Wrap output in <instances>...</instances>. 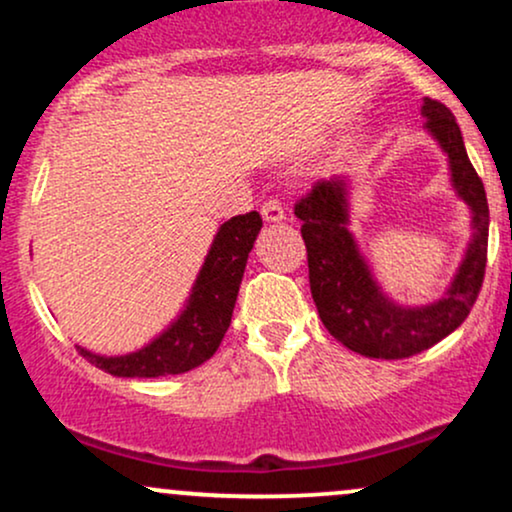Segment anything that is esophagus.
<instances>
[{"label":"esophagus","instance_id":"1","mask_svg":"<svg viewBox=\"0 0 512 512\" xmlns=\"http://www.w3.org/2000/svg\"><path fill=\"white\" fill-rule=\"evenodd\" d=\"M262 219L267 223H279L286 219V211H284V204L279 202V199H267V202L262 204Z\"/></svg>","mask_w":512,"mask_h":512}]
</instances>
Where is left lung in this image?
<instances>
[{
    "instance_id": "obj_1",
    "label": "left lung",
    "mask_w": 512,
    "mask_h": 512,
    "mask_svg": "<svg viewBox=\"0 0 512 512\" xmlns=\"http://www.w3.org/2000/svg\"><path fill=\"white\" fill-rule=\"evenodd\" d=\"M421 115L426 117L428 132L448 154L457 197L472 209V240L440 301L407 308L385 296L349 231V192L344 178L315 182L293 209L303 221L310 293L322 325L346 349L368 358H409L455 332L477 301L486 272L489 204L484 182L469 163L455 115L433 98H426Z\"/></svg>"
}]
</instances>
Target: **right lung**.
Here are the masks:
<instances>
[{
  "mask_svg": "<svg viewBox=\"0 0 512 512\" xmlns=\"http://www.w3.org/2000/svg\"><path fill=\"white\" fill-rule=\"evenodd\" d=\"M262 228L257 211L228 219L216 233L211 250L178 320L170 322L151 344L125 356H98L76 346L79 354L117 378H161L202 366L219 349L231 325L248 255Z\"/></svg>",
  "mask_w": 512,
  "mask_h": 512,
  "instance_id": "obj_1",
  "label": "right lung"
}]
</instances>
